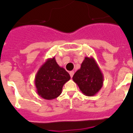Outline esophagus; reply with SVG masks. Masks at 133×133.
Here are the masks:
<instances>
[{
  "label": "esophagus",
  "instance_id": "34e87169",
  "mask_svg": "<svg viewBox=\"0 0 133 133\" xmlns=\"http://www.w3.org/2000/svg\"><path fill=\"white\" fill-rule=\"evenodd\" d=\"M69 74H70V77H72L74 75V71H70V72H69Z\"/></svg>",
  "mask_w": 133,
  "mask_h": 133
}]
</instances>
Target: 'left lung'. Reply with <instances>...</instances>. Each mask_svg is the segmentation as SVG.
Masks as SVG:
<instances>
[{
	"label": "left lung",
	"mask_w": 133,
	"mask_h": 133,
	"mask_svg": "<svg viewBox=\"0 0 133 133\" xmlns=\"http://www.w3.org/2000/svg\"><path fill=\"white\" fill-rule=\"evenodd\" d=\"M103 75L93 57L86 56L72 80L80 90L88 97L94 96L103 85Z\"/></svg>",
	"instance_id": "obj_1"
}]
</instances>
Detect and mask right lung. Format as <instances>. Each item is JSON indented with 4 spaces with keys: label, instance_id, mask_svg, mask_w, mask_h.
<instances>
[{
    "label": "right lung",
    "instance_id": "add662e5",
    "mask_svg": "<svg viewBox=\"0 0 133 133\" xmlns=\"http://www.w3.org/2000/svg\"><path fill=\"white\" fill-rule=\"evenodd\" d=\"M70 78L69 74L57 64L55 57L48 58L35 76L36 92L44 99H55L61 95L63 85Z\"/></svg>",
    "mask_w": 133,
    "mask_h": 133
}]
</instances>
